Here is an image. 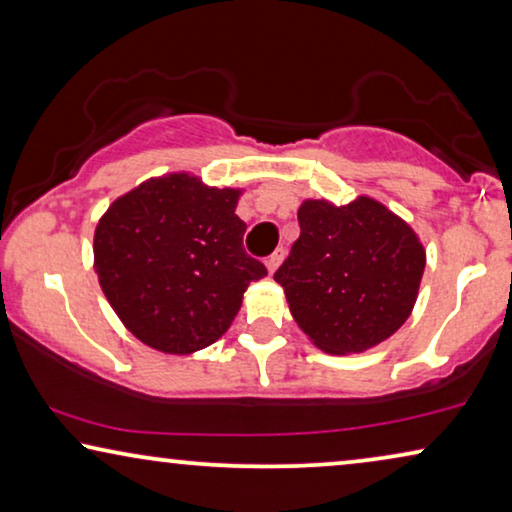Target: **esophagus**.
<instances>
[{
    "instance_id": "obj_1",
    "label": "esophagus",
    "mask_w": 512,
    "mask_h": 512,
    "mask_svg": "<svg viewBox=\"0 0 512 512\" xmlns=\"http://www.w3.org/2000/svg\"><path fill=\"white\" fill-rule=\"evenodd\" d=\"M283 259H285V250H276V253L269 255V259H266V269H269V273H276Z\"/></svg>"
}]
</instances>
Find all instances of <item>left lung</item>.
<instances>
[{
    "label": "left lung",
    "mask_w": 512,
    "mask_h": 512,
    "mask_svg": "<svg viewBox=\"0 0 512 512\" xmlns=\"http://www.w3.org/2000/svg\"><path fill=\"white\" fill-rule=\"evenodd\" d=\"M301 234L273 280L299 329L329 355L364 352L410 318L427 253L380 201H301Z\"/></svg>",
    "instance_id": "left-lung-1"
}]
</instances>
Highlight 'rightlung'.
I'll return each mask as SVG.
<instances>
[{
  "mask_svg": "<svg viewBox=\"0 0 512 512\" xmlns=\"http://www.w3.org/2000/svg\"><path fill=\"white\" fill-rule=\"evenodd\" d=\"M241 194L174 171L136 185L99 218L92 246L99 285L148 348L192 355L215 343L248 285L266 276L243 250Z\"/></svg>",
  "mask_w": 512,
  "mask_h": 512,
  "instance_id": "right-lung-1",
  "label": "right lung"
}]
</instances>
